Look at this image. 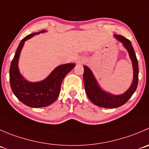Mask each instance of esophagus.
Here are the masks:
<instances>
[{
	"label": "esophagus",
	"mask_w": 149,
	"mask_h": 149,
	"mask_svg": "<svg viewBox=\"0 0 149 149\" xmlns=\"http://www.w3.org/2000/svg\"><path fill=\"white\" fill-rule=\"evenodd\" d=\"M84 59H83V58H80V59H79V60H77V61H76V63H77V64H81V63H84Z\"/></svg>",
	"instance_id": "34e87169"
}]
</instances>
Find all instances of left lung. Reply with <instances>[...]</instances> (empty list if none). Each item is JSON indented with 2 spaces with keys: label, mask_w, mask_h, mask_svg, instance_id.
<instances>
[{
  "label": "left lung",
  "mask_w": 149,
  "mask_h": 149,
  "mask_svg": "<svg viewBox=\"0 0 149 149\" xmlns=\"http://www.w3.org/2000/svg\"><path fill=\"white\" fill-rule=\"evenodd\" d=\"M114 37L123 44L129 53L133 68V80L129 89L119 95H112L101 89L97 82L92 70L86 65H84V83L85 92L88 98L97 106L105 108H117L126 103L135 92L138 83V63L135 51L130 41L120 35H114Z\"/></svg>",
  "instance_id": "8db88e82"
}]
</instances>
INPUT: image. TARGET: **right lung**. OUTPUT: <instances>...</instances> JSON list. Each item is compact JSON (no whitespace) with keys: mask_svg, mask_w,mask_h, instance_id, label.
I'll use <instances>...</instances> for the list:
<instances>
[{"mask_svg":"<svg viewBox=\"0 0 149 149\" xmlns=\"http://www.w3.org/2000/svg\"><path fill=\"white\" fill-rule=\"evenodd\" d=\"M44 32L46 30L24 37L19 44L10 66L9 80L13 93L22 103L31 108H41L53 103L58 97L63 79L76 65L75 63H68L57 66L48 77L41 81L30 82L24 79L18 68L22 49L27 40Z\"/></svg>","mask_w":149,"mask_h":149,"instance_id":"right-lung-1","label":"right lung"}]
</instances>
